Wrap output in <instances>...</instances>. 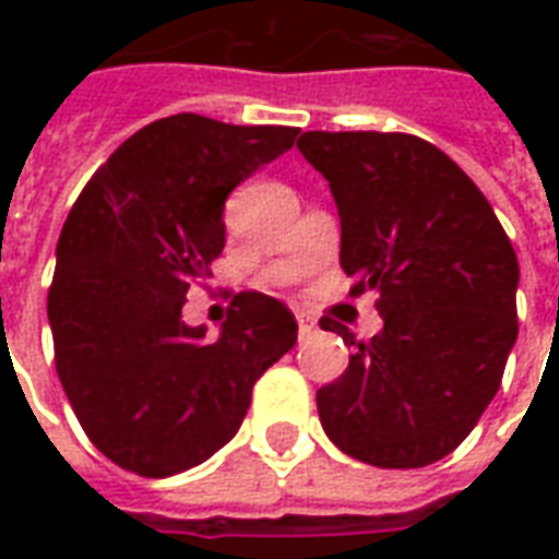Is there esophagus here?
<instances>
[{
  "label": "esophagus",
  "instance_id": "esophagus-1",
  "mask_svg": "<svg viewBox=\"0 0 559 559\" xmlns=\"http://www.w3.org/2000/svg\"><path fill=\"white\" fill-rule=\"evenodd\" d=\"M296 323H299V338H308L317 329V320L308 314H296Z\"/></svg>",
  "mask_w": 559,
  "mask_h": 559
}]
</instances>
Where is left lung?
Returning <instances> with one entry per match:
<instances>
[{
    "instance_id": "obj_1",
    "label": "left lung",
    "mask_w": 559,
    "mask_h": 559,
    "mask_svg": "<svg viewBox=\"0 0 559 559\" xmlns=\"http://www.w3.org/2000/svg\"><path fill=\"white\" fill-rule=\"evenodd\" d=\"M341 218L353 293L374 290L383 329L317 392L344 455L411 469L464 443L500 389L518 338V257L491 203L445 152L413 134L308 131ZM329 332H353L323 320Z\"/></svg>"
}]
</instances>
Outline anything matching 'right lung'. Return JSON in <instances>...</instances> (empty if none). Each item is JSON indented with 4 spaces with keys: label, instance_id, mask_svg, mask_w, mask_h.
<instances>
[{
    "label": "right lung",
    "instance_id": "1",
    "mask_svg": "<svg viewBox=\"0 0 559 559\" xmlns=\"http://www.w3.org/2000/svg\"><path fill=\"white\" fill-rule=\"evenodd\" d=\"M296 128L179 114L140 128L83 188L47 296L56 371L83 431L119 467L182 473L230 443L251 389L296 344L272 296L239 293L218 338L182 305L224 251V203Z\"/></svg>",
    "mask_w": 559,
    "mask_h": 559
}]
</instances>
